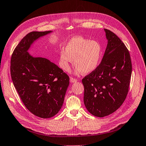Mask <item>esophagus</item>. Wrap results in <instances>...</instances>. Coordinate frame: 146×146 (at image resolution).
Masks as SVG:
<instances>
[{"instance_id":"esophagus-1","label":"esophagus","mask_w":146,"mask_h":146,"mask_svg":"<svg viewBox=\"0 0 146 146\" xmlns=\"http://www.w3.org/2000/svg\"><path fill=\"white\" fill-rule=\"evenodd\" d=\"M77 81H78L77 79L74 78H72V77H71V78H70V82H77Z\"/></svg>"}]
</instances>
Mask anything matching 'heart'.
<instances>
[{"instance_id": "1", "label": "heart", "mask_w": 146, "mask_h": 146, "mask_svg": "<svg viewBox=\"0 0 146 146\" xmlns=\"http://www.w3.org/2000/svg\"><path fill=\"white\" fill-rule=\"evenodd\" d=\"M102 53V47L98 42L81 37H75L69 40L66 49H60V66L68 72L74 59L76 74L91 73L99 66Z\"/></svg>"}]
</instances>
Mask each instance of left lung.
Returning <instances> with one entry per match:
<instances>
[{
    "label": "left lung",
    "instance_id": "8db88e82",
    "mask_svg": "<svg viewBox=\"0 0 146 146\" xmlns=\"http://www.w3.org/2000/svg\"><path fill=\"white\" fill-rule=\"evenodd\" d=\"M108 44L103 59L94 71L82 78L84 103L97 117L108 116L119 108L128 93L132 64L128 48L108 29Z\"/></svg>",
    "mask_w": 146,
    "mask_h": 146
}]
</instances>
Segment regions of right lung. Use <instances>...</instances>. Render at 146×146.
Instances as JSON below:
<instances>
[{
	"label": "right lung",
	"mask_w": 146,
	"mask_h": 146,
	"mask_svg": "<svg viewBox=\"0 0 146 146\" xmlns=\"http://www.w3.org/2000/svg\"><path fill=\"white\" fill-rule=\"evenodd\" d=\"M51 32L27 34L13 50L11 60V78L21 99L30 112L41 118L59 112L69 84V76L56 64L28 52L34 41Z\"/></svg>",
	"instance_id": "1"
}]
</instances>
